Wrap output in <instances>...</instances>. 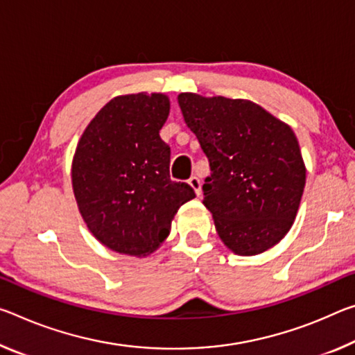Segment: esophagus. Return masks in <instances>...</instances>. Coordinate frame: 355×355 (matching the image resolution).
<instances>
[{
  "mask_svg": "<svg viewBox=\"0 0 355 355\" xmlns=\"http://www.w3.org/2000/svg\"><path fill=\"white\" fill-rule=\"evenodd\" d=\"M188 183L191 184V188H193V189L196 191V194L200 196V193H202V184H200V180H199V177L193 175V177H191V178L188 180Z\"/></svg>",
  "mask_w": 355,
  "mask_h": 355,
  "instance_id": "esophagus-1",
  "label": "esophagus"
}]
</instances>
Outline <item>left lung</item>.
Returning a JSON list of instances; mask_svg holds the SVG:
<instances>
[{"label":"left lung","instance_id":"1","mask_svg":"<svg viewBox=\"0 0 355 355\" xmlns=\"http://www.w3.org/2000/svg\"><path fill=\"white\" fill-rule=\"evenodd\" d=\"M178 104L208 157L202 204L219 239L240 256L272 248L294 223L305 188L294 131L251 101L182 93Z\"/></svg>","mask_w":355,"mask_h":355}]
</instances>
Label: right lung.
I'll list each match as a JSON object with an SVG mask.
<instances>
[{"label":"right lung","instance_id":"1","mask_svg":"<svg viewBox=\"0 0 355 355\" xmlns=\"http://www.w3.org/2000/svg\"><path fill=\"white\" fill-rule=\"evenodd\" d=\"M168 107L157 93L114 98L78 140L72 161L78 210L94 237L116 252H153L178 208L196 198L168 173L171 147L159 137Z\"/></svg>","mask_w":355,"mask_h":355}]
</instances>
